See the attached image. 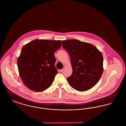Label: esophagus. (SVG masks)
I'll return each mask as SVG.
<instances>
[{
  "mask_svg": "<svg viewBox=\"0 0 126 126\" xmlns=\"http://www.w3.org/2000/svg\"><path fill=\"white\" fill-rule=\"evenodd\" d=\"M64 69H65V68H63L62 69H60V72H62L63 71H64Z\"/></svg>",
  "mask_w": 126,
  "mask_h": 126,
  "instance_id": "esophagus-1",
  "label": "esophagus"
}]
</instances>
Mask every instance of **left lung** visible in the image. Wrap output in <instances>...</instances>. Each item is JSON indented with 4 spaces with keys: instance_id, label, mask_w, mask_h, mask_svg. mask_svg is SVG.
<instances>
[{
    "instance_id": "1",
    "label": "left lung",
    "mask_w": 126,
    "mask_h": 126,
    "mask_svg": "<svg viewBox=\"0 0 126 126\" xmlns=\"http://www.w3.org/2000/svg\"><path fill=\"white\" fill-rule=\"evenodd\" d=\"M62 47L70 57L73 72L67 78L70 85L80 92L96 84L103 73V56L94 45L78 40L62 41Z\"/></svg>"
}]
</instances>
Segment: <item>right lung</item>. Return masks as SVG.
I'll return each mask as SVG.
<instances>
[{"mask_svg":"<svg viewBox=\"0 0 126 126\" xmlns=\"http://www.w3.org/2000/svg\"><path fill=\"white\" fill-rule=\"evenodd\" d=\"M61 46L60 40H35L24 45L17 59L18 71L30 89L42 92L52 84L58 73L54 52Z\"/></svg>","mask_w":126,"mask_h":126,"instance_id":"1","label":"right lung"}]
</instances>
